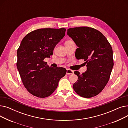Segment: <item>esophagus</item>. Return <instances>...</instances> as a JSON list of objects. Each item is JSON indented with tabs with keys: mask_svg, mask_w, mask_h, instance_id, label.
Masks as SVG:
<instances>
[{
	"mask_svg": "<svg viewBox=\"0 0 128 128\" xmlns=\"http://www.w3.org/2000/svg\"><path fill=\"white\" fill-rule=\"evenodd\" d=\"M74 74V72L72 70H70V69H67L66 70V74L67 75H72Z\"/></svg>",
	"mask_w": 128,
	"mask_h": 128,
	"instance_id": "esophagus-1",
	"label": "esophagus"
}]
</instances>
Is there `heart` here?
<instances>
[{
	"mask_svg": "<svg viewBox=\"0 0 128 128\" xmlns=\"http://www.w3.org/2000/svg\"><path fill=\"white\" fill-rule=\"evenodd\" d=\"M68 42H69V41H68Z\"/></svg>",
	"mask_w": 128,
	"mask_h": 128,
	"instance_id": "1",
	"label": "heart"
}]
</instances>
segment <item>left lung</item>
<instances>
[{"label":"left lung","mask_w":128,"mask_h":128,"mask_svg":"<svg viewBox=\"0 0 128 128\" xmlns=\"http://www.w3.org/2000/svg\"><path fill=\"white\" fill-rule=\"evenodd\" d=\"M67 34L78 47L76 58L84 59L87 67L82 74L74 72L78 80L73 84V89L85 98L96 96L108 82L113 68L111 45L102 33L89 27L70 28Z\"/></svg>","instance_id":"obj_1"}]
</instances>
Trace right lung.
<instances>
[{
	"mask_svg": "<svg viewBox=\"0 0 128 128\" xmlns=\"http://www.w3.org/2000/svg\"><path fill=\"white\" fill-rule=\"evenodd\" d=\"M65 31L64 28L38 29L22 39L17 51L16 66L24 86L33 96L40 98L50 96L65 75V68H53L44 61L53 54Z\"/></svg>",
	"mask_w": 128,
	"mask_h": 128,
	"instance_id": "obj_1",
	"label": "right lung"
}]
</instances>
